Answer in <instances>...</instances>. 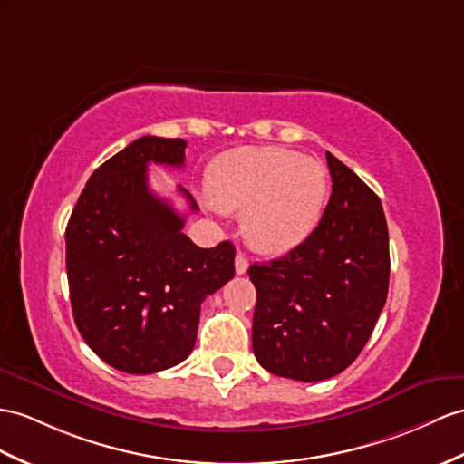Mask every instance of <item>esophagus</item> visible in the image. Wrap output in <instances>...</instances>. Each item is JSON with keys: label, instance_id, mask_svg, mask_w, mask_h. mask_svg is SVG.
<instances>
[{"label": "esophagus", "instance_id": "34e87169", "mask_svg": "<svg viewBox=\"0 0 464 464\" xmlns=\"http://www.w3.org/2000/svg\"><path fill=\"white\" fill-rule=\"evenodd\" d=\"M234 264H236V274L244 276L246 271H247V259H246V256L242 252L236 254V262Z\"/></svg>", "mask_w": 464, "mask_h": 464}]
</instances>
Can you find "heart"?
<instances>
[{
	"instance_id": "1",
	"label": "heart",
	"mask_w": 464,
	"mask_h": 464,
	"mask_svg": "<svg viewBox=\"0 0 464 464\" xmlns=\"http://www.w3.org/2000/svg\"><path fill=\"white\" fill-rule=\"evenodd\" d=\"M326 167L284 147H240L208 167L210 200L246 210L244 234L257 252L285 254L317 228L329 197Z\"/></svg>"
}]
</instances>
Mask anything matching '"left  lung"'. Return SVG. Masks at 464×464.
Returning <instances> with one entry per match:
<instances>
[{
	"instance_id": "obj_1",
	"label": "left lung",
	"mask_w": 464,
	"mask_h": 464,
	"mask_svg": "<svg viewBox=\"0 0 464 464\" xmlns=\"http://www.w3.org/2000/svg\"><path fill=\"white\" fill-rule=\"evenodd\" d=\"M333 193L307 240L284 257L252 264V346L276 376L321 382L362 353L386 304L390 240L382 202L326 151Z\"/></svg>"
}]
</instances>
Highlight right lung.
Segmentation results:
<instances>
[{"instance_id": "add662e5", "label": "right lung", "mask_w": 464, "mask_h": 464, "mask_svg": "<svg viewBox=\"0 0 464 464\" xmlns=\"http://www.w3.org/2000/svg\"><path fill=\"white\" fill-rule=\"evenodd\" d=\"M185 140L145 135L88 179L66 224L74 323L111 368L155 374L193 353L200 304L234 277V244L198 247L147 185V165H185ZM190 210L195 198L179 187Z\"/></svg>"}]
</instances>
